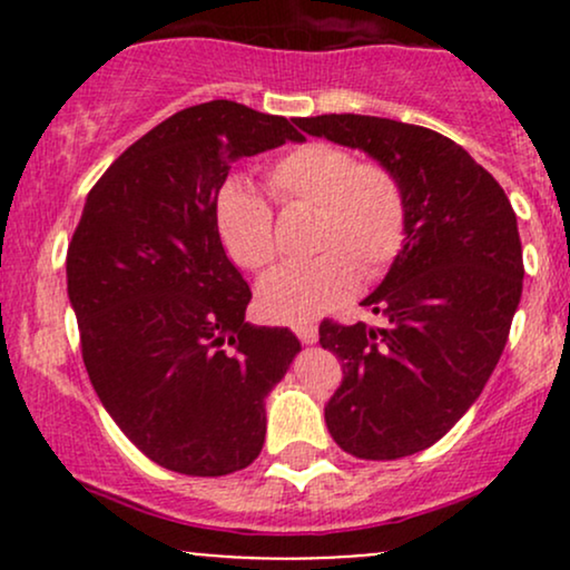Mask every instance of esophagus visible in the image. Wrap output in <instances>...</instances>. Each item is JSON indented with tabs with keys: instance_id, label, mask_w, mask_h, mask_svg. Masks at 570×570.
I'll return each instance as SVG.
<instances>
[{
	"instance_id": "34e87169",
	"label": "esophagus",
	"mask_w": 570,
	"mask_h": 570,
	"mask_svg": "<svg viewBox=\"0 0 570 570\" xmlns=\"http://www.w3.org/2000/svg\"><path fill=\"white\" fill-rule=\"evenodd\" d=\"M294 335H297L299 340H303V343H316V337H318V330H316V324H311V322H299L297 326H294Z\"/></svg>"
}]
</instances>
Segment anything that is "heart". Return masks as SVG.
<instances>
[{
  "label": "heart",
  "instance_id": "1",
  "mask_svg": "<svg viewBox=\"0 0 570 570\" xmlns=\"http://www.w3.org/2000/svg\"><path fill=\"white\" fill-rule=\"evenodd\" d=\"M273 198L284 206L316 208L307 263L267 273L257 286L265 318L299 324L343 305L358 281L394 265L407 240V193L381 163H358L351 149L307 141L289 149L267 171ZM217 230L227 254L246 271L276 259L273 208L246 179H227L217 195Z\"/></svg>",
  "mask_w": 570,
  "mask_h": 570
}]
</instances>
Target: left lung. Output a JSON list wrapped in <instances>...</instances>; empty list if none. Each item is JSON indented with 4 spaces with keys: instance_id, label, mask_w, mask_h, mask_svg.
<instances>
[{
    "instance_id": "1",
    "label": "left lung",
    "mask_w": 570,
    "mask_h": 570,
    "mask_svg": "<svg viewBox=\"0 0 570 570\" xmlns=\"http://www.w3.org/2000/svg\"><path fill=\"white\" fill-rule=\"evenodd\" d=\"M297 126L389 166L410 208L402 254L362 299L381 324L318 326L322 348L343 362L326 429L364 461L421 453L476 402L507 345L525 276L512 203L436 130L370 115Z\"/></svg>"
}]
</instances>
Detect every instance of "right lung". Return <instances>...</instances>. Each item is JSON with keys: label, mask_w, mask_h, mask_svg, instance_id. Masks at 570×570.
I'll list each match as a JSON object with an SVG mask.
<instances>
[{"label": "right lung", "mask_w": 570, "mask_h": 570, "mask_svg": "<svg viewBox=\"0 0 570 570\" xmlns=\"http://www.w3.org/2000/svg\"><path fill=\"white\" fill-rule=\"evenodd\" d=\"M303 141L284 117L208 101L168 117L85 200L67 252L82 362L122 434L163 469L222 476L265 444V396L299 340L252 326L217 195L238 158Z\"/></svg>", "instance_id": "1"}]
</instances>
